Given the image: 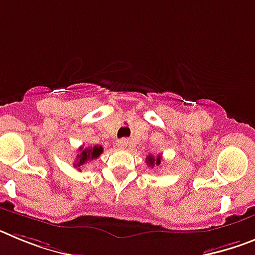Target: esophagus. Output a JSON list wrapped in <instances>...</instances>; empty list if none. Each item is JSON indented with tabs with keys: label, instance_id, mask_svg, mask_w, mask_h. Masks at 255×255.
Masks as SVG:
<instances>
[{
	"label": "esophagus",
	"instance_id": "esophagus-1",
	"mask_svg": "<svg viewBox=\"0 0 255 255\" xmlns=\"http://www.w3.org/2000/svg\"><path fill=\"white\" fill-rule=\"evenodd\" d=\"M117 145L120 148H126L129 145V140L128 139H120V140L117 141Z\"/></svg>",
	"mask_w": 255,
	"mask_h": 255
}]
</instances>
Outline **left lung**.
<instances>
[{
  "mask_svg": "<svg viewBox=\"0 0 255 255\" xmlns=\"http://www.w3.org/2000/svg\"><path fill=\"white\" fill-rule=\"evenodd\" d=\"M147 163L149 164L150 167H153L154 164H157V166H159V163H161V154L157 155V157H153L152 154H149L147 157Z\"/></svg>",
  "mask_w": 255,
  "mask_h": 255,
  "instance_id": "left-lung-1",
  "label": "left lung"
}]
</instances>
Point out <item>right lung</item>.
Segmentation results:
<instances>
[{
	"mask_svg": "<svg viewBox=\"0 0 255 255\" xmlns=\"http://www.w3.org/2000/svg\"><path fill=\"white\" fill-rule=\"evenodd\" d=\"M103 152L102 145H94V147H88V148H80V153L76 155V162L75 167H80L88 161H93V159L98 158Z\"/></svg>",
	"mask_w": 255,
	"mask_h": 255,
	"instance_id": "add662e5",
	"label": "right lung"
}]
</instances>
